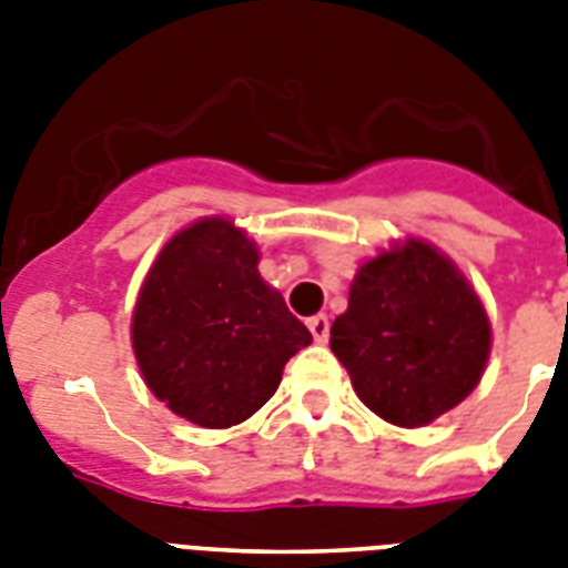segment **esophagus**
<instances>
[{"mask_svg": "<svg viewBox=\"0 0 568 568\" xmlns=\"http://www.w3.org/2000/svg\"><path fill=\"white\" fill-rule=\"evenodd\" d=\"M306 327H310L315 342H327L329 338V318L324 315V312H321V315H312V318L306 321Z\"/></svg>", "mask_w": 568, "mask_h": 568, "instance_id": "1", "label": "esophagus"}]
</instances>
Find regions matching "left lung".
I'll use <instances>...</instances> for the list:
<instances>
[{"label":"left lung","mask_w":568,"mask_h":568,"mask_svg":"<svg viewBox=\"0 0 568 568\" xmlns=\"http://www.w3.org/2000/svg\"><path fill=\"white\" fill-rule=\"evenodd\" d=\"M329 347L359 400L383 422L413 430L475 392L493 351V324L439 247L404 239L356 267Z\"/></svg>","instance_id":"8db88e82"}]
</instances>
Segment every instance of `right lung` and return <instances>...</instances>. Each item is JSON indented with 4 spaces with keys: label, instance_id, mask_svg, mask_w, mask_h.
Masks as SVG:
<instances>
[{
    "label": "right lung",
    "instance_id": "add662e5",
    "mask_svg": "<svg viewBox=\"0 0 568 568\" xmlns=\"http://www.w3.org/2000/svg\"><path fill=\"white\" fill-rule=\"evenodd\" d=\"M310 342L283 294L258 274L256 241L223 214L168 239L132 312V351L146 388L209 430L262 409L285 363Z\"/></svg>",
    "mask_w": 568,
    "mask_h": 568
}]
</instances>
